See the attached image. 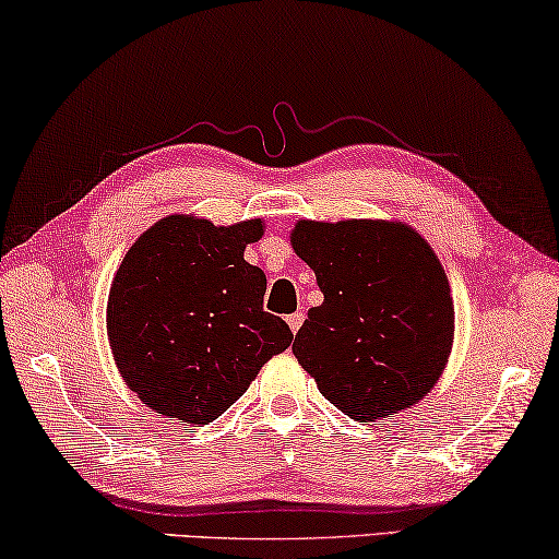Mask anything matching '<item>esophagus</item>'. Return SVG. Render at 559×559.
Here are the masks:
<instances>
[{
  "mask_svg": "<svg viewBox=\"0 0 559 559\" xmlns=\"http://www.w3.org/2000/svg\"><path fill=\"white\" fill-rule=\"evenodd\" d=\"M286 321H288V325H290V331L298 333V331H300V325H304V321H306V313L296 311V313H290V316L286 318Z\"/></svg>",
  "mask_w": 559,
  "mask_h": 559,
  "instance_id": "esophagus-1",
  "label": "esophagus"
}]
</instances>
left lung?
Returning a JSON list of instances; mask_svg holds the SVG:
<instances>
[{
  "label": "left lung",
  "instance_id": "1",
  "mask_svg": "<svg viewBox=\"0 0 559 559\" xmlns=\"http://www.w3.org/2000/svg\"><path fill=\"white\" fill-rule=\"evenodd\" d=\"M290 243L323 294L294 356L325 401L376 423L430 393L453 345L455 308L425 238L393 221H298Z\"/></svg>",
  "mask_w": 559,
  "mask_h": 559
}]
</instances>
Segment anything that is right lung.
Instances as JSON below:
<instances>
[{"label":"right lung","mask_w":559,"mask_h":559,"mask_svg":"<svg viewBox=\"0 0 559 559\" xmlns=\"http://www.w3.org/2000/svg\"><path fill=\"white\" fill-rule=\"evenodd\" d=\"M261 234V218L214 226L168 216L123 255L106 331L121 378L152 411L216 420L294 341L283 318L263 311V271L243 261Z\"/></svg>","instance_id":"1"}]
</instances>
